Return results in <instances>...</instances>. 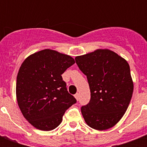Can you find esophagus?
Here are the masks:
<instances>
[{"label":"esophagus","mask_w":147,"mask_h":147,"mask_svg":"<svg viewBox=\"0 0 147 147\" xmlns=\"http://www.w3.org/2000/svg\"><path fill=\"white\" fill-rule=\"evenodd\" d=\"M75 98H76V100H78V99H79V94H78V93H76V94H75Z\"/></svg>","instance_id":"esophagus-1"}]
</instances>
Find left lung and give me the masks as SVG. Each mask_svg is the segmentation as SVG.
<instances>
[{"label": "left lung", "instance_id": "1", "mask_svg": "<svg viewBox=\"0 0 147 147\" xmlns=\"http://www.w3.org/2000/svg\"><path fill=\"white\" fill-rule=\"evenodd\" d=\"M76 61L91 92L89 103L81 108L85 123L97 130L113 127L125 114L134 92L128 62L108 49L78 55Z\"/></svg>", "mask_w": 147, "mask_h": 147}]
</instances>
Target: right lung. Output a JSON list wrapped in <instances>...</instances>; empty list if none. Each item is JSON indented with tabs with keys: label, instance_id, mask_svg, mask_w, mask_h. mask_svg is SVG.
Here are the masks:
<instances>
[{
	"label": "right lung",
	"instance_id": "add662e5",
	"mask_svg": "<svg viewBox=\"0 0 147 147\" xmlns=\"http://www.w3.org/2000/svg\"><path fill=\"white\" fill-rule=\"evenodd\" d=\"M69 55L50 49L31 54L20 67L16 96L26 121L40 130L59 125L69 107L76 102L67 91L62 74L75 63Z\"/></svg>",
	"mask_w": 147,
	"mask_h": 147
}]
</instances>
